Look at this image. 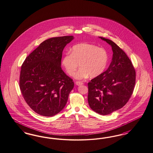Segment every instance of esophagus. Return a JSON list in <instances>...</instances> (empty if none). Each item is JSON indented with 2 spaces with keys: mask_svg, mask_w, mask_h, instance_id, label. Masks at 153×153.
Returning <instances> with one entry per match:
<instances>
[{
  "mask_svg": "<svg viewBox=\"0 0 153 153\" xmlns=\"http://www.w3.org/2000/svg\"><path fill=\"white\" fill-rule=\"evenodd\" d=\"M83 84H84V83H83L82 82H81V81H76V84L78 86L81 85H82Z\"/></svg>",
  "mask_w": 153,
  "mask_h": 153,
  "instance_id": "1",
  "label": "esophagus"
}]
</instances>
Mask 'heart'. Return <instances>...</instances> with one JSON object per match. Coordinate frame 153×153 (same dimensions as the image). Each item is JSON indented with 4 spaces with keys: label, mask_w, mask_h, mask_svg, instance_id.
Masks as SVG:
<instances>
[{
    "label": "heart",
    "mask_w": 153,
    "mask_h": 153,
    "mask_svg": "<svg viewBox=\"0 0 153 153\" xmlns=\"http://www.w3.org/2000/svg\"><path fill=\"white\" fill-rule=\"evenodd\" d=\"M108 61L105 49L88 43L74 45L62 59V65L70 76H74L76 69H80L75 75L77 79H84L89 76L95 77L104 72Z\"/></svg>",
    "instance_id": "obj_1"
}]
</instances>
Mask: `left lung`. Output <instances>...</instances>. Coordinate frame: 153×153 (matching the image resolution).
<instances>
[{
	"instance_id": "left-lung-1",
	"label": "left lung",
	"mask_w": 153,
	"mask_h": 153,
	"mask_svg": "<svg viewBox=\"0 0 153 153\" xmlns=\"http://www.w3.org/2000/svg\"><path fill=\"white\" fill-rule=\"evenodd\" d=\"M111 46L112 61L108 69L88 82V101L92 110L108 115L128 102L135 84V70L125 52L109 39L100 37Z\"/></svg>"
}]
</instances>
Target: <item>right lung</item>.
I'll list each match as a JSON object with an SVG mask.
<instances>
[{
    "mask_svg": "<svg viewBox=\"0 0 153 153\" xmlns=\"http://www.w3.org/2000/svg\"><path fill=\"white\" fill-rule=\"evenodd\" d=\"M73 36L50 38L28 55L21 67L19 87L27 104L37 114L52 117L67 104L73 79L61 67L62 51Z\"/></svg>",
    "mask_w": 153,
    "mask_h": 153,
    "instance_id": "1",
    "label": "right lung"
}]
</instances>
